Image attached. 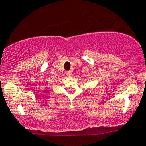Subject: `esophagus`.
<instances>
[{
	"mask_svg": "<svg viewBox=\"0 0 146 146\" xmlns=\"http://www.w3.org/2000/svg\"><path fill=\"white\" fill-rule=\"evenodd\" d=\"M66 74H67L68 76H72V71H68V72H66Z\"/></svg>",
	"mask_w": 146,
	"mask_h": 146,
	"instance_id": "1",
	"label": "esophagus"
}]
</instances>
